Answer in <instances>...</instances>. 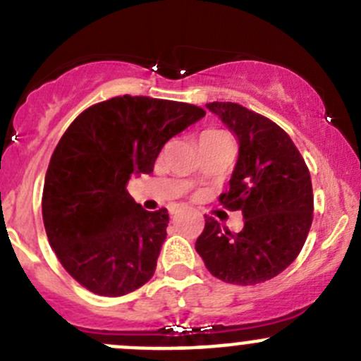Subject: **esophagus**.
I'll use <instances>...</instances> for the list:
<instances>
[{"label": "esophagus", "mask_w": 361, "mask_h": 361, "mask_svg": "<svg viewBox=\"0 0 361 361\" xmlns=\"http://www.w3.org/2000/svg\"><path fill=\"white\" fill-rule=\"evenodd\" d=\"M169 213H171V214H174V216H176V214L180 213V209H178V207H171V209H169Z\"/></svg>", "instance_id": "obj_1"}]
</instances>
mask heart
<instances>
[{
  "mask_svg": "<svg viewBox=\"0 0 361 361\" xmlns=\"http://www.w3.org/2000/svg\"><path fill=\"white\" fill-rule=\"evenodd\" d=\"M207 137H227L224 133H220V130H206V133L202 134L201 140H207Z\"/></svg>",
  "mask_w": 361,
  "mask_h": 361,
  "instance_id": "1",
  "label": "heart"
}]
</instances>
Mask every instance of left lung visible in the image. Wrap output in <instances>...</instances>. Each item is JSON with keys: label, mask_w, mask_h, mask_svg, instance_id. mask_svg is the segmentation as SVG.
<instances>
[{"label": "left lung", "mask_w": 361, "mask_h": 361, "mask_svg": "<svg viewBox=\"0 0 361 361\" xmlns=\"http://www.w3.org/2000/svg\"><path fill=\"white\" fill-rule=\"evenodd\" d=\"M234 133L239 157L220 204L241 211L234 234L206 216L195 241L207 271L231 285H257L285 271L300 253L312 224L311 174L292 137L267 116L238 103L206 104Z\"/></svg>", "instance_id": "left-lung-1"}]
</instances>
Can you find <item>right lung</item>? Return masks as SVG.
Returning <instances> with one entry per match:
<instances>
[{
  "instance_id": "right-lung-1",
  "label": "right lung",
  "mask_w": 361,
  "mask_h": 361,
  "mask_svg": "<svg viewBox=\"0 0 361 361\" xmlns=\"http://www.w3.org/2000/svg\"><path fill=\"white\" fill-rule=\"evenodd\" d=\"M204 115L194 104L126 94L87 108L63 134L42 213L50 246L83 288L120 297L154 276L169 214L143 209L127 183L150 174L164 145Z\"/></svg>"
}]
</instances>
